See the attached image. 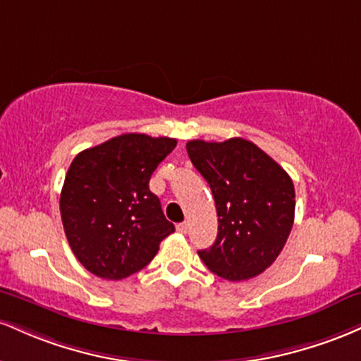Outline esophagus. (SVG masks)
<instances>
[{
    "label": "esophagus",
    "instance_id": "1",
    "mask_svg": "<svg viewBox=\"0 0 361 361\" xmlns=\"http://www.w3.org/2000/svg\"><path fill=\"white\" fill-rule=\"evenodd\" d=\"M176 228H177V232H179V233H185V232H188V224H185V221H184V224L177 225Z\"/></svg>",
    "mask_w": 361,
    "mask_h": 361
}]
</instances>
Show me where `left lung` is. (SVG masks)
I'll use <instances>...</instances> for the list:
<instances>
[{
    "label": "left lung",
    "mask_w": 361,
    "mask_h": 361,
    "mask_svg": "<svg viewBox=\"0 0 361 361\" xmlns=\"http://www.w3.org/2000/svg\"><path fill=\"white\" fill-rule=\"evenodd\" d=\"M185 148L212 188L218 214L216 240L197 254L206 268L228 281L257 276L276 261L293 226L290 176L244 137L192 140Z\"/></svg>",
    "instance_id": "left-lung-1"
}]
</instances>
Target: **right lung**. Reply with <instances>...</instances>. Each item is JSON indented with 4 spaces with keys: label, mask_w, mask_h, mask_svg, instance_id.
<instances>
[{
    "label": "right lung",
    "mask_w": 361,
    "mask_h": 361,
    "mask_svg": "<svg viewBox=\"0 0 361 361\" xmlns=\"http://www.w3.org/2000/svg\"><path fill=\"white\" fill-rule=\"evenodd\" d=\"M176 145L173 137L128 133L83 149L71 161L61 191V220L73 254L92 274L131 276L176 230L148 188Z\"/></svg>",
    "instance_id": "1"
}]
</instances>
